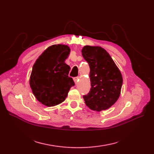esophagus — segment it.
Instances as JSON below:
<instances>
[{
	"instance_id": "esophagus-1",
	"label": "esophagus",
	"mask_w": 154,
	"mask_h": 154,
	"mask_svg": "<svg viewBox=\"0 0 154 154\" xmlns=\"http://www.w3.org/2000/svg\"><path fill=\"white\" fill-rule=\"evenodd\" d=\"M78 80H79V78H78V77H75V78H74V83H76V84H77V83H78Z\"/></svg>"
}]
</instances>
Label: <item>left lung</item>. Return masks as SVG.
Returning <instances> with one entry per match:
<instances>
[{"label": "left lung", "mask_w": 154, "mask_h": 154, "mask_svg": "<svg viewBox=\"0 0 154 154\" xmlns=\"http://www.w3.org/2000/svg\"><path fill=\"white\" fill-rule=\"evenodd\" d=\"M82 56L90 67L91 91L83 96L86 105L100 112L108 109L119 98L123 78L110 54L99 46L85 45Z\"/></svg>", "instance_id": "left-lung-1"}]
</instances>
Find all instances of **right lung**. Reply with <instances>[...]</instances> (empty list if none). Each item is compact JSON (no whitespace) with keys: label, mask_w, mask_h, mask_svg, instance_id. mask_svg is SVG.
Wrapping results in <instances>:
<instances>
[{"label":"right lung","mask_w":154,"mask_h":154,"mask_svg":"<svg viewBox=\"0 0 154 154\" xmlns=\"http://www.w3.org/2000/svg\"><path fill=\"white\" fill-rule=\"evenodd\" d=\"M70 51L67 45H53L44 51L33 65L29 85L37 100L45 106L62 103L74 85L72 78L69 76L70 67L65 63Z\"/></svg>","instance_id":"add662e5"}]
</instances>
